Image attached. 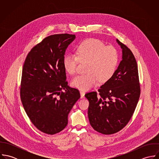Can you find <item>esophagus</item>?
Here are the masks:
<instances>
[{"label": "esophagus", "mask_w": 159, "mask_h": 159, "mask_svg": "<svg viewBox=\"0 0 159 159\" xmlns=\"http://www.w3.org/2000/svg\"><path fill=\"white\" fill-rule=\"evenodd\" d=\"M84 95H85V92L84 91H80V95H81V98H83L84 97Z\"/></svg>", "instance_id": "34e87169"}]
</instances>
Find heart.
I'll list each match as a JSON object with an SVG mask.
<instances>
[{"label":"heart","mask_w":159,"mask_h":159,"mask_svg":"<svg viewBox=\"0 0 159 159\" xmlns=\"http://www.w3.org/2000/svg\"><path fill=\"white\" fill-rule=\"evenodd\" d=\"M77 56L68 54L64 59V67L70 75L75 73L80 61H88L86 74L79 75L71 81L73 87L86 91L100 81L106 83L116 72L119 61L117 51L112 46H106L98 39H88L82 42L76 49Z\"/></svg>","instance_id":"heart-1"}]
</instances>
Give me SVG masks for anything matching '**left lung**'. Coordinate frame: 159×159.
I'll list each match as a JSON object with an SVG mask.
<instances>
[{"label": "left lung", "instance_id": "obj_1", "mask_svg": "<svg viewBox=\"0 0 159 159\" xmlns=\"http://www.w3.org/2000/svg\"><path fill=\"white\" fill-rule=\"evenodd\" d=\"M122 49V61L113 77L96 92L87 93L88 117L92 128L105 135L115 134L129 122L139 95L138 71L135 58L127 46L117 39Z\"/></svg>", "mask_w": 159, "mask_h": 159}]
</instances>
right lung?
Returning a JSON list of instances; mask_svg holds the SVG:
<instances>
[{
    "label": "right lung",
    "mask_w": 159,
    "mask_h": 159,
    "mask_svg": "<svg viewBox=\"0 0 159 159\" xmlns=\"http://www.w3.org/2000/svg\"><path fill=\"white\" fill-rule=\"evenodd\" d=\"M75 35L47 37L29 52L23 68L21 98L25 111L41 132L54 135L68 124V115L80 98L66 81L64 59Z\"/></svg>",
    "instance_id": "obj_1"
}]
</instances>
